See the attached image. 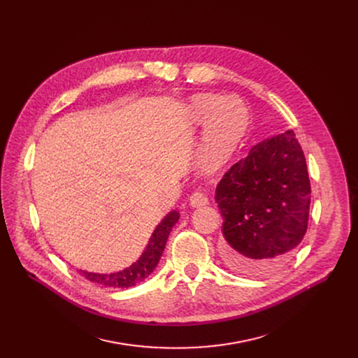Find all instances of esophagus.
<instances>
[{"instance_id":"1","label":"esophagus","mask_w":358,"mask_h":358,"mask_svg":"<svg viewBox=\"0 0 358 358\" xmlns=\"http://www.w3.org/2000/svg\"><path fill=\"white\" fill-rule=\"evenodd\" d=\"M207 204H208V199H207L206 194H203V192H200V191L191 194V197H189V206H191L192 208H200V207H204V206H207Z\"/></svg>"}]
</instances>
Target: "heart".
<instances>
[{
  "label": "heart",
  "mask_w": 358,
  "mask_h": 358,
  "mask_svg": "<svg viewBox=\"0 0 358 358\" xmlns=\"http://www.w3.org/2000/svg\"><path fill=\"white\" fill-rule=\"evenodd\" d=\"M187 118L192 125L204 124L194 154V166L206 176L220 171L247 131V107L238 99H222L217 94H197L188 101Z\"/></svg>",
  "instance_id": "b5f03b06"
}]
</instances>
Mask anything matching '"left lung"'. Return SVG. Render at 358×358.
Here are the masks:
<instances>
[{"label":"left lung","mask_w":358,"mask_h":358,"mask_svg":"<svg viewBox=\"0 0 358 358\" xmlns=\"http://www.w3.org/2000/svg\"><path fill=\"white\" fill-rule=\"evenodd\" d=\"M310 180L292 129L255 144L215 188L224 262L247 275H268L294 255L308 224Z\"/></svg>","instance_id":"8db88e82"}]
</instances>
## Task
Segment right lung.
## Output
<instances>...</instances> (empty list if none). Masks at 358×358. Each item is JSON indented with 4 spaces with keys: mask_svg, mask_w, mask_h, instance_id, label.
I'll return each mask as SVG.
<instances>
[{
    "mask_svg": "<svg viewBox=\"0 0 358 358\" xmlns=\"http://www.w3.org/2000/svg\"><path fill=\"white\" fill-rule=\"evenodd\" d=\"M178 218H180V213L177 210L170 211L164 218H162L154 229L144 251L141 252L137 262H134L127 268L115 273H108V274L80 270V274H83L91 282L106 285V287L128 288V287L137 285L138 282L144 281L158 266L162 251L166 248L170 231L173 230V227L178 221Z\"/></svg>",
    "mask_w": 358,
    "mask_h": 358,
    "instance_id": "add662e5",
    "label": "right lung"
}]
</instances>
